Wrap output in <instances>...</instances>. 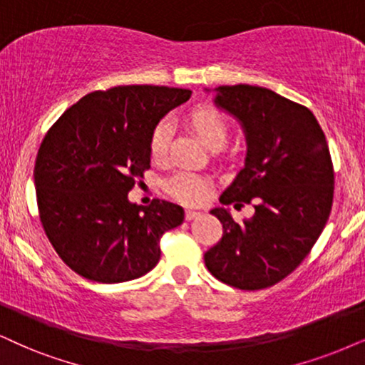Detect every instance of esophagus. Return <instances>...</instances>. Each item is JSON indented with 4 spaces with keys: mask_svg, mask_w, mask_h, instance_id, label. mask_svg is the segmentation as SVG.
Wrapping results in <instances>:
<instances>
[{
    "mask_svg": "<svg viewBox=\"0 0 365 365\" xmlns=\"http://www.w3.org/2000/svg\"><path fill=\"white\" fill-rule=\"evenodd\" d=\"M200 215H202L200 210H195V209H187V210H185V219H187V220L197 219V217H200Z\"/></svg>",
    "mask_w": 365,
    "mask_h": 365,
    "instance_id": "34e87169",
    "label": "esophagus"
}]
</instances>
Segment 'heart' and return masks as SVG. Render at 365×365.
<instances>
[{
	"label": "heart",
	"mask_w": 365,
	"mask_h": 365,
	"mask_svg": "<svg viewBox=\"0 0 365 365\" xmlns=\"http://www.w3.org/2000/svg\"><path fill=\"white\" fill-rule=\"evenodd\" d=\"M187 123L197 133L207 148H222L229 138V121L219 109L212 106H197L187 114ZM172 124L161 121L150 138V153L155 161L167 158ZM167 192L183 204H200L209 193V180L195 172H180L167 182Z\"/></svg>",
	"instance_id": "b5f03b06"
}]
</instances>
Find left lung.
Instances as JSON below:
<instances>
[{
    "mask_svg": "<svg viewBox=\"0 0 365 365\" xmlns=\"http://www.w3.org/2000/svg\"><path fill=\"white\" fill-rule=\"evenodd\" d=\"M210 92V89H204ZM214 104L241 124L244 167L220 204L255 202L242 224L215 207L222 239L204 255L207 269L239 289H261L286 278L310 252L329 220L334 167L329 145L310 109L266 87L214 89Z\"/></svg>",
    "mask_w": 365,
    "mask_h": 365,
    "instance_id": "1",
    "label": "left lung"
}]
</instances>
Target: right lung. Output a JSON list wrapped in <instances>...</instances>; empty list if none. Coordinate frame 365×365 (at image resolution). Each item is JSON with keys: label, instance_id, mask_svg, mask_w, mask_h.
I'll return each instance as SVG.
<instances>
[{"label": "right lung", "instance_id": "right-lung-1", "mask_svg": "<svg viewBox=\"0 0 365 365\" xmlns=\"http://www.w3.org/2000/svg\"><path fill=\"white\" fill-rule=\"evenodd\" d=\"M192 91L119 86L68 108L41 141L35 190L45 234L62 261L98 283L141 278L158 264L160 237L183 222L177 204L129 200L150 168V138L160 119Z\"/></svg>", "mask_w": 365, "mask_h": 365}]
</instances>
